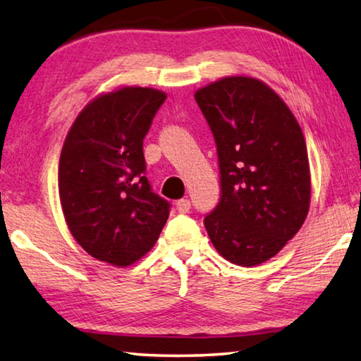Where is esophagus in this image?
Masks as SVG:
<instances>
[{
    "label": "esophagus",
    "instance_id": "34e87169",
    "mask_svg": "<svg viewBox=\"0 0 361 361\" xmlns=\"http://www.w3.org/2000/svg\"><path fill=\"white\" fill-rule=\"evenodd\" d=\"M176 209H178V213H188L189 208H191V202H189L188 199H180L176 200Z\"/></svg>",
    "mask_w": 361,
    "mask_h": 361
}]
</instances>
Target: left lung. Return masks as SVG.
<instances>
[{
	"mask_svg": "<svg viewBox=\"0 0 361 361\" xmlns=\"http://www.w3.org/2000/svg\"><path fill=\"white\" fill-rule=\"evenodd\" d=\"M218 148L221 200L203 224L222 257L254 267L276 255L310 212L305 135L259 78L232 75L195 91Z\"/></svg>",
	"mask_w": 361,
	"mask_h": 361,
	"instance_id": "1",
	"label": "left lung"
}]
</instances>
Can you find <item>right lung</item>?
I'll return each mask as SVG.
<instances>
[{
    "instance_id": "1",
    "label": "right lung",
    "mask_w": 361,
    "mask_h": 361,
    "mask_svg": "<svg viewBox=\"0 0 361 361\" xmlns=\"http://www.w3.org/2000/svg\"><path fill=\"white\" fill-rule=\"evenodd\" d=\"M167 94L121 87L88 102L72 123L58 166V189L72 237L115 267L142 259L159 238L170 203L145 176L143 139Z\"/></svg>"
}]
</instances>
